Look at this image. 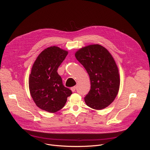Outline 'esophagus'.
Wrapping results in <instances>:
<instances>
[{
	"label": "esophagus",
	"instance_id": "1",
	"mask_svg": "<svg viewBox=\"0 0 150 150\" xmlns=\"http://www.w3.org/2000/svg\"><path fill=\"white\" fill-rule=\"evenodd\" d=\"M71 91H72V92H74L75 91V90H76V87H71Z\"/></svg>",
	"mask_w": 150,
	"mask_h": 150
}]
</instances>
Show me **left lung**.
Here are the masks:
<instances>
[{
	"label": "left lung",
	"instance_id": "1",
	"mask_svg": "<svg viewBox=\"0 0 150 150\" xmlns=\"http://www.w3.org/2000/svg\"><path fill=\"white\" fill-rule=\"evenodd\" d=\"M76 59L89 75L91 89L84 100L90 108L101 110L117 95L120 77L116 63L109 52L99 45L82 47L75 53Z\"/></svg>",
	"mask_w": 150,
	"mask_h": 150
}]
</instances>
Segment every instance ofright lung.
I'll use <instances>...</instances> for the list:
<instances>
[{
	"label": "right lung",
	"mask_w": 150,
	"mask_h": 150,
	"mask_svg": "<svg viewBox=\"0 0 150 150\" xmlns=\"http://www.w3.org/2000/svg\"><path fill=\"white\" fill-rule=\"evenodd\" d=\"M68 52L57 46L45 49L34 62L29 78L31 96L37 107L50 113L63 108L72 91L63 85L57 69Z\"/></svg>",
	"instance_id": "obj_1"
}]
</instances>
